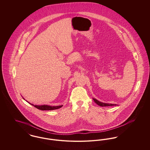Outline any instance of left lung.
I'll list each match as a JSON object with an SVG mask.
<instances>
[{"label":"left lung","mask_w":150,"mask_h":150,"mask_svg":"<svg viewBox=\"0 0 150 150\" xmlns=\"http://www.w3.org/2000/svg\"><path fill=\"white\" fill-rule=\"evenodd\" d=\"M93 100H94V102L100 106H102V107H105V106H116V105L115 104H110V103H102V102H100V101H98V100L95 99V98H93Z\"/></svg>","instance_id":"1"}]
</instances>
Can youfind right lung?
Returning <instances> with one entry per match:
<instances>
[{"label": "right lung", "instance_id": "add662e5", "mask_svg": "<svg viewBox=\"0 0 150 150\" xmlns=\"http://www.w3.org/2000/svg\"><path fill=\"white\" fill-rule=\"evenodd\" d=\"M31 105L34 106L36 108L39 109V110H53L58 109V108L62 107V105H61V106H48V105H42V106H39V105L38 106V105H34L33 104H31Z\"/></svg>", "mask_w": 150, "mask_h": 150}]
</instances>
